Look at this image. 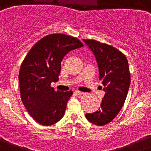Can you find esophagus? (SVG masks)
I'll list each match as a JSON object with an SVG mask.
<instances>
[{
    "instance_id": "34e87169",
    "label": "esophagus",
    "mask_w": 151,
    "mask_h": 151,
    "mask_svg": "<svg viewBox=\"0 0 151 151\" xmlns=\"http://www.w3.org/2000/svg\"><path fill=\"white\" fill-rule=\"evenodd\" d=\"M74 93H76L77 95H83L84 92H81V91H78V90H76L75 92H74Z\"/></svg>"
}]
</instances>
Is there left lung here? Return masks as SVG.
<instances>
[{"instance_id": "left-lung-1", "label": "left lung", "mask_w": 151, "mask_h": 151, "mask_svg": "<svg viewBox=\"0 0 151 151\" xmlns=\"http://www.w3.org/2000/svg\"><path fill=\"white\" fill-rule=\"evenodd\" d=\"M83 40L95 55L99 80L105 92L101 108L86 114V118L96 126H104L116 117L124 104L131 81L128 61L123 52L112 46L95 40Z\"/></svg>"}]
</instances>
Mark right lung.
<instances>
[{"mask_svg":"<svg viewBox=\"0 0 151 151\" xmlns=\"http://www.w3.org/2000/svg\"><path fill=\"white\" fill-rule=\"evenodd\" d=\"M76 37L52 34L33 46L22 62L19 74L21 99L37 123L50 126L65 114L72 91H55L51 83L59 80L61 63L70 51L83 47Z\"/></svg>","mask_w":151,"mask_h":151,"instance_id":"1","label":"right lung"}]
</instances>
